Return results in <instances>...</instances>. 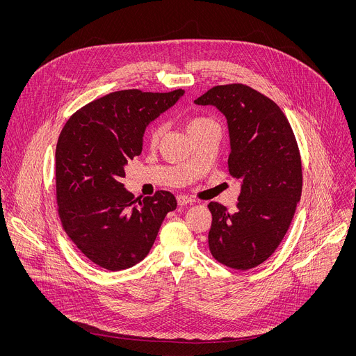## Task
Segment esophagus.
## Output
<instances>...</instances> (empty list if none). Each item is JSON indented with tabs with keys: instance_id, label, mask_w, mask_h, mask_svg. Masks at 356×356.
<instances>
[{
	"instance_id": "34e87169",
	"label": "esophagus",
	"mask_w": 356,
	"mask_h": 356,
	"mask_svg": "<svg viewBox=\"0 0 356 356\" xmlns=\"http://www.w3.org/2000/svg\"><path fill=\"white\" fill-rule=\"evenodd\" d=\"M177 202H179V206H187V204H193L194 200L191 197H188V195L179 194L177 195Z\"/></svg>"
}]
</instances>
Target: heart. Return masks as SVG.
Masks as SVG:
<instances>
[{"label": "heart", "mask_w": 356, "mask_h": 356, "mask_svg": "<svg viewBox=\"0 0 356 356\" xmlns=\"http://www.w3.org/2000/svg\"><path fill=\"white\" fill-rule=\"evenodd\" d=\"M211 124H214V121L210 120V118H207V117L194 115V117H191V118L187 121L186 128H187V132L191 135V134H194V132L202 129V128L207 127V125H211ZM163 134H165V124H163L162 121H156V122H154V124H152V125L147 128V131H146V139H147V142H149L152 146H156V145L161 142Z\"/></svg>", "instance_id": "b5f03b06"}]
</instances>
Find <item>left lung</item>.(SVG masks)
I'll list each match as a JSON object with an SVG mask.
<instances>
[{
    "label": "left lung",
    "instance_id": "left-lung-1",
    "mask_svg": "<svg viewBox=\"0 0 356 356\" xmlns=\"http://www.w3.org/2000/svg\"><path fill=\"white\" fill-rule=\"evenodd\" d=\"M214 106L229 129V175L241 180L235 213L211 201V255L248 270L264 264L284 238L301 197L302 172L293 129L279 106L249 86H216L194 99Z\"/></svg>",
    "mask_w": 356,
    "mask_h": 356
}]
</instances>
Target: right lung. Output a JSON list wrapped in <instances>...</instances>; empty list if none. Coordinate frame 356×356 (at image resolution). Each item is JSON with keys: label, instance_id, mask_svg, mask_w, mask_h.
Returning <instances> with one entry per match:
<instances>
[{"label": "right lung", "instance_id": "1", "mask_svg": "<svg viewBox=\"0 0 356 356\" xmlns=\"http://www.w3.org/2000/svg\"><path fill=\"white\" fill-rule=\"evenodd\" d=\"M184 94L121 90L97 98L65 124L56 145V202L62 227L83 255L111 272L140 262L176 197L166 190L135 198L124 188L142 136Z\"/></svg>", "mask_w": 356, "mask_h": 356}]
</instances>
